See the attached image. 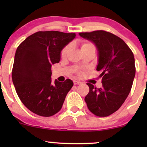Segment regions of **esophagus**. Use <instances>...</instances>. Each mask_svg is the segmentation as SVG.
<instances>
[{
    "mask_svg": "<svg viewBox=\"0 0 147 147\" xmlns=\"http://www.w3.org/2000/svg\"><path fill=\"white\" fill-rule=\"evenodd\" d=\"M73 83H74V84H75V85H77V84H80L81 82H79V81H77V80H74Z\"/></svg>",
    "mask_w": 147,
    "mask_h": 147,
    "instance_id": "34e87169",
    "label": "esophagus"
}]
</instances>
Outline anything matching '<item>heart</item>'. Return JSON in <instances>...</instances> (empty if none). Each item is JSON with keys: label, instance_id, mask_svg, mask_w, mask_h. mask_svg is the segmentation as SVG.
<instances>
[{"label": "heart", "instance_id": "1", "mask_svg": "<svg viewBox=\"0 0 147 147\" xmlns=\"http://www.w3.org/2000/svg\"><path fill=\"white\" fill-rule=\"evenodd\" d=\"M91 45L92 44H90V43H84V44L82 45V48H84V47H86V46H88V45ZM69 50H70V45H67L66 47H65L61 52V57L66 56L67 54H68V52L69 51Z\"/></svg>", "mask_w": 147, "mask_h": 147}]
</instances>
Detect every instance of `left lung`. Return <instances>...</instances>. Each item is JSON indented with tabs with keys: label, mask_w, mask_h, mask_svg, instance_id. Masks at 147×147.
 <instances>
[{
	"label": "left lung",
	"mask_w": 147,
	"mask_h": 147,
	"mask_svg": "<svg viewBox=\"0 0 147 147\" xmlns=\"http://www.w3.org/2000/svg\"><path fill=\"white\" fill-rule=\"evenodd\" d=\"M79 34L95 44L98 52L97 70L102 72V87L97 88L88 83L90 90L85 102L91 113L106 117L121 107L131 91L136 75L134 55L113 34L97 30Z\"/></svg>",
	"instance_id": "obj_1"
}]
</instances>
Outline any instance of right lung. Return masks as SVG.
I'll list each match as a JSON object with an SVG mask.
<instances>
[{
    "label": "right lung",
    "instance_id": "1",
    "mask_svg": "<svg viewBox=\"0 0 147 147\" xmlns=\"http://www.w3.org/2000/svg\"><path fill=\"white\" fill-rule=\"evenodd\" d=\"M75 37V33L37 32L18 45L12 82L22 103L34 113L50 117L61 109L73 82L69 79L52 82L51 67L59 62L62 50Z\"/></svg>",
    "mask_w": 147,
    "mask_h": 147
}]
</instances>
